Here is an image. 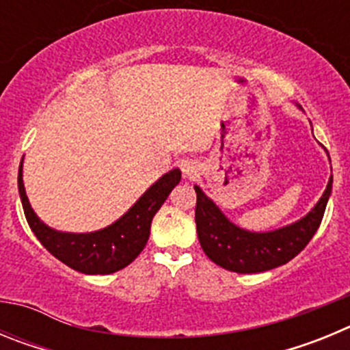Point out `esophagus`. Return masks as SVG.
Listing matches in <instances>:
<instances>
[{
  "mask_svg": "<svg viewBox=\"0 0 350 350\" xmlns=\"http://www.w3.org/2000/svg\"><path fill=\"white\" fill-rule=\"evenodd\" d=\"M182 173H184V178L193 180V178H196L200 175V166L194 161H184L182 163Z\"/></svg>",
  "mask_w": 350,
  "mask_h": 350,
  "instance_id": "esophagus-1",
  "label": "esophagus"
}]
</instances>
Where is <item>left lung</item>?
<instances>
[{
	"instance_id": "1",
	"label": "left lung",
	"mask_w": 350,
	"mask_h": 350,
	"mask_svg": "<svg viewBox=\"0 0 350 350\" xmlns=\"http://www.w3.org/2000/svg\"><path fill=\"white\" fill-rule=\"evenodd\" d=\"M333 175L314 208L298 221L271 231L243 230L226 217L222 210L202 191H196V231L203 252L215 265L237 273H258L286 265L310 242L323 221L332 196Z\"/></svg>"
}]
</instances>
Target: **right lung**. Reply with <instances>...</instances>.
Segmentation results:
<instances>
[{"label": "right lung", "mask_w": 350, "mask_h": 350, "mask_svg": "<svg viewBox=\"0 0 350 350\" xmlns=\"http://www.w3.org/2000/svg\"><path fill=\"white\" fill-rule=\"evenodd\" d=\"M23 161L18 166V194L31 231L54 258L88 275L113 273L135 261L147 243L154 215L182 177L178 168L170 170L138 198L124 215L103 230L68 233L47 226L31 208L23 180Z\"/></svg>", "instance_id": "1"}]
</instances>
